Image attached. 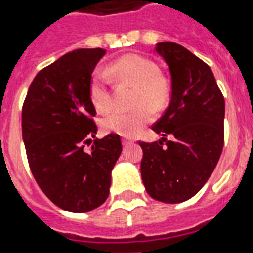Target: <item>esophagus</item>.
<instances>
[{"mask_svg": "<svg viewBox=\"0 0 253 253\" xmlns=\"http://www.w3.org/2000/svg\"><path fill=\"white\" fill-rule=\"evenodd\" d=\"M122 143L125 144V146H127V144H130V143H131V140H128V139H122Z\"/></svg>", "mask_w": 253, "mask_h": 253, "instance_id": "esophagus-1", "label": "esophagus"}]
</instances>
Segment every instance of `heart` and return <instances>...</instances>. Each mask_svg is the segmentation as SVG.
I'll return each mask as SVG.
<instances>
[{"mask_svg": "<svg viewBox=\"0 0 253 253\" xmlns=\"http://www.w3.org/2000/svg\"><path fill=\"white\" fill-rule=\"evenodd\" d=\"M109 74L118 82L134 84V110H117L102 119V130L132 138L154 118V110L165 107L169 98V86L155 63L136 54H127L115 59L107 67L96 69L90 80V101L96 111L106 113L113 105L109 88Z\"/></svg>", "mask_w": 253, "mask_h": 253, "instance_id": "obj_1", "label": "heart"}]
</instances>
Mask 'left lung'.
Wrapping results in <instances>:
<instances>
[{
    "label": "left lung",
    "instance_id": "8db88e82",
    "mask_svg": "<svg viewBox=\"0 0 253 253\" xmlns=\"http://www.w3.org/2000/svg\"><path fill=\"white\" fill-rule=\"evenodd\" d=\"M171 73V102L152 131L163 142H139L142 180L163 203L196 195L216 167L224 144V98L207 63L173 42L157 43ZM171 134L174 139L164 138Z\"/></svg>",
    "mask_w": 253,
    "mask_h": 253
}]
</instances>
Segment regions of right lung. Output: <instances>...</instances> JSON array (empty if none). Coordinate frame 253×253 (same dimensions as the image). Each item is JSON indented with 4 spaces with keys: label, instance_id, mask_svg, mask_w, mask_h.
Segmentation results:
<instances>
[{
    "label": "right lung",
    "instance_id": "add662e5",
    "mask_svg": "<svg viewBox=\"0 0 253 253\" xmlns=\"http://www.w3.org/2000/svg\"><path fill=\"white\" fill-rule=\"evenodd\" d=\"M105 49H78L42 69L22 107V138L32 173L55 206L88 212L105 203L121 138H95L91 73ZM94 140L92 141V139ZM92 144L88 152L84 144Z\"/></svg>",
    "mask_w": 253,
    "mask_h": 253
}]
</instances>
